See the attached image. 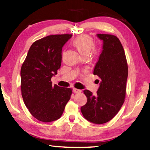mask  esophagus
I'll return each instance as SVG.
<instances>
[{"label": "esophagus", "instance_id": "34e87169", "mask_svg": "<svg viewBox=\"0 0 150 150\" xmlns=\"http://www.w3.org/2000/svg\"><path fill=\"white\" fill-rule=\"evenodd\" d=\"M73 92H74V93H80L81 92V91L79 90V89H77V88H73Z\"/></svg>", "mask_w": 150, "mask_h": 150}]
</instances>
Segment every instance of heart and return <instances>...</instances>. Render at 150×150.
Returning a JSON list of instances; mask_svg holds the SVG:
<instances>
[{
  "label": "heart",
  "mask_w": 150,
  "mask_h": 150,
  "mask_svg": "<svg viewBox=\"0 0 150 150\" xmlns=\"http://www.w3.org/2000/svg\"><path fill=\"white\" fill-rule=\"evenodd\" d=\"M74 45L78 49L81 55L89 54L94 47L93 39L87 35H81L76 38L74 41Z\"/></svg>",
  "instance_id": "1"
}]
</instances>
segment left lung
Wrapping results in <instances>:
<instances>
[{"label": "left lung", "mask_w": 150, "mask_h": 150, "mask_svg": "<svg viewBox=\"0 0 150 150\" xmlns=\"http://www.w3.org/2000/svg\"><path fill=\"white\" fill-rule=\"evenodd\" d=\"M103 41L102 50L94 68L93 74L100 78L96 95L83 91L87 98L81 108L84 118L92 123L102 124L111 120L118 113L126 96L128 67L126 55L117 37L96 34Z\"/></svg>", "instance_id": "obj_1"}]
</instances>
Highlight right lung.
<instances>
[{"label":"right lung","mask_w":150,"mask_h":150,"mask_svg":"<svg viewBox=\"0 0 150 150\" xmlns=\"http://www.w3.org/2000/svg\"><path fill=\"white\" fill-rule=\"evenodd\" d=\"M72 34L52 35L35 41L21 69V87L24 104L38 120L59 119L72 93L71 88L52 85L62 64V48Z\"/></svg>","instance_id":"right-lung-1"}]
</instances>
